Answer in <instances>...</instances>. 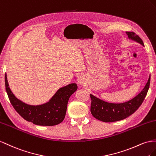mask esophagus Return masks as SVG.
Here are the masks:
<instances>
[{
    "instance_id": "esophagus-1",
    "label": "esophagus",
    "mask_w": 156,
    "mask_h": 156,
    "mask_svg": "<svg viewBox=\"0 0 156 156\" xmlns=\"http://www.w3.org/2000/svg\"><path fill=\"white\" fill-rule=\"evenodd\" d=\"M85 78L83 76H80L78 78V83L80 85H83V84L85 83Z\"/></svg>"
}]
</instances>
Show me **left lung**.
Segmentation results:
<instances>
[{
    "instance_id": "left-lung-1",
    "label": "left lung",
    "mask_w": 156,
    "mask_h": 156,
    "mask_svg": "<svg viewBox=\"0 0 156 156\" xmlns=\"http://www.w3.org/2000/svg\"><path fill=\"white\" fill-rule=\"evenodd\" d=\"M128 38L144 46L142 39L133 32H126ZM150 83V75L144 87L132 99L122 103H112L90 94L91 113L93 116L104 122H114L129 116L140 107L147 94Z\"/></svg>"
}]
</instances>
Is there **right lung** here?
<instances>
[{
  "label": "right lung",
  "mask_w": 156,
  "mask_h": 156,
  "mask_svg": "<svg viewBox=\"0 0 156 156\" xmlns=\"http://www.w3.org/2000/svg\"><path fill=\"white\" fill-rule=\"evenodd\" d=\"M5 86L9 99L16 112L27 121L43 126H55L63 121L69 98L78 89L76 83H70L59 88L46 103L31 105L17 99L12 93L9 86L6 73Z\"/></svg>",
  "instance_id": "1"
}]
</instances>
